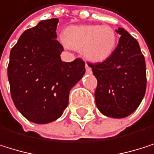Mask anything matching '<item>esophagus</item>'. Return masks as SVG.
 <instances>
[{"label":"esophagus","instance_id":"esophagus-1","mask_svg":"<svg viewBox=\"0 0 154 154\" xmlns=\"http://www.w3.org/2000/svg\"><path fill=\"white\" fill-rule=\"evenodd\" d=\"M86 71H87V73H88V74L91 73V68H90L88 65H86Z\"/></svg>","mask_w":154,"mask_h":154}]
</instances>
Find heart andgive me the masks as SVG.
<instances>
[{
  "label": "heart",
  "instance_id": "b5f03b06",
  "mask_svg": "<svg viewBox=\"0 0 154 154\" xmlns=\"http://www.w3.org/2000/svg\"><path fill=\"white\" fill-rule=\"evenodd\" d=\"M118 38L109 25H72L61 36L62 45L68 49L81 50L82 56L91 63H101L113 54Z\"/></svg>",
  "mask_w": 154,
  "mask_h": 154
}]
</instances>
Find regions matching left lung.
Wrapping results in <instances>:
<instances>
[{
    "mask_svg": "<svg viewBox=\"0 0 154 154\" xmlns=\"http://www.w3.org/2000/svg\"><path fill=\"white\" fill-rule=\"evenodd\" d=\"M119 44L106 61L90 65L97 80L95 91L97 108L103 115L122 119L140 104L146 91V66L139 43L119 27Z\"/></svg>",
    "mask_w": 154,
    "mask_h": 154,
    "instance_id": "8db88e82",
    "label": "left lung"
}]
</instances>
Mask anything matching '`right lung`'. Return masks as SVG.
<instances>
[{"mask_svg":"<svg viewBox=\"0 0 154 154\" xmlns=\"http://www.w3.org/2000/svg\"><path fill=\"white\" fill-rule=\"evenodd\" d=\"M57 18L24 31L10 53L8 79L16 109L30 122L46 124L66 109L69 92L85 75L82 59L63 62Z\"/></svg>","mask_w":154,"mask_h":154,"instance_id":"add662e5","label":"right lung"}]
</instances>
